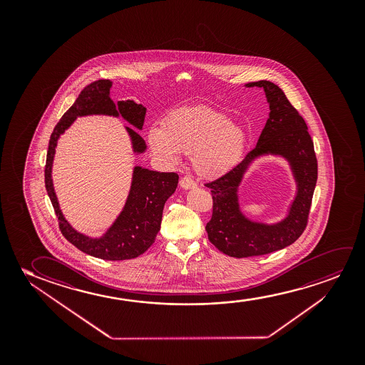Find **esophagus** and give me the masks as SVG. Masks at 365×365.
I'll use <instances>...</instances> for the list:
<instances>
[{"instance_id":"esophagus-1","label":"esophagus","mask_w":365,"mask_h":365,"mask_svg":"<svg viewBox=\"0 0 365 365\" xmlns=\"http://www.w3.org/2000/svg\"><path fill=\"white\" fill-rule=\"evenodd\" d=\"M180 185L182 190H193V188L197 187L195 180H192L190 177H187V175L183 177V178H180Z\"/></svg>"}]
</instances>
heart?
<instances>
[{"label": "heart", "instance_id": "1", "mask_svg": "<svg viewBox=\"0 0 365 365\" xmlns=\"http://www.w3.org/2000/svg\"><path fill=\"white\" fill-rule=\"evenodd\" d=\"M250 135L245 125L232 122L230 115L208 107L173 110L162 128L147 133L150 150L170 165L182 155H193L195 173L215 180L228 173L240 162Z\"/></svg>", "mask_w": 365, "mask_h": 365}]
</instances>
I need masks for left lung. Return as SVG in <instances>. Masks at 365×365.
I'll list each match as a JSON object with an SVG mask.
<instances>
[{"mask_svg":"<svg viewBox=\"0 0 365 365\" xmlns=\"http://www.w3.org/2000/svg\"><path fill=\"white\" fill-rule=\"evenodd\" d=\"M245 87L264 91L269 105L267 123L255 150L227 175L205 185L213 197V215L205 225L208 238L220 252L235 258L268 255L294 243L304 232L318 177L308 127L284 92L269 81L250 82ZM267 155L284 158L297 185L287 215L274 224L252 220L242 213L239 203V187L245 173L255 160Z\"/></svg>","mask_w":365,"mask_h":365,"instance_id":"left-lung-1","label":"left lung"}]
</instances>
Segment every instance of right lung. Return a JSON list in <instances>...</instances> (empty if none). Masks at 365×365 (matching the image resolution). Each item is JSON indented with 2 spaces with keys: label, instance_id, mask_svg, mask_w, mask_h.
I'll return each instance as SVG.
<instances>
[{
  "label": "right lung",
  "instance_id": "right-lung-1",
  "mask_svg": "<svg viewBox=\"0 0 365 365\" xmlns=\"http://www.w3.org/2000/svg\"><path fill=\"white\" fill-rule=\"evenodd\" d=\"M112 81L98 80L92 82L81 92L70 110L62 115L52 132L46 160L45 183L47 195L60 220V230L66 240L85 252L86 255L105 260L132 259L145 253L153 245L160 232L165 203L175 193L178 185L177 173L157 172L140 165H135L132 173L130 192L125 205L115 217L113 223L101 237H90L76 230L66 220L61 210L52 180V165L56 147L61 135L70 128L77 117L85 115H112L122 117L136 130H142L145 122V107L137 105L133 100H110ZM130 135L132 150L142 155L147 150L145 140L132 127H125Z\"/></svg>",
  "mask_w": 365,
  "mask_h": 365
}]
</instances>
